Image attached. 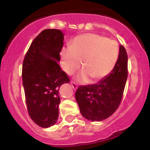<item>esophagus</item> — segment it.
Segmentation results:
<instances>
[{
    "label": "esophagus",
    "mask_w": 150,
    "mask_h": 150,
    "mask_svg": "<svg viewBox=\"0 0 150 150\" xmlns=\"http://www.w3.org/2000/svg\"><path fill=\"white\" fill-rule=\"evenodd\" d=\"M71 86H72L73 90H76V89L78 88V86H77V85L75 84L74 82H71Z\"/></svg>",
    "instance_id": "esophagus-1"
}]
</instances>
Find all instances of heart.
<instances>
[{
	"instance_id": "heart-1",
	"label": "heart",
	"mask_w": 150,
	"mask_h": 150,
	"mask_svg": "<svg viewBox=\"0 0 150 150\" xmlns=\"http://www.w3.org/2000/svg\"><path fill=\"white\" fill-rule=\"evenodd\" d=\"M119 50L115 40L96 33L75 37L69 47L61 50V66L67 75L79 69L82 60L83 69L77 75L80 83H87L105 78L112 71L118 59Z\"/></svg>"
}]
</instances>
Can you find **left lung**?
<instances>
[{
	"label": "left lung",
	"instance_id": "1",
	"mask_svg": "<svg viewBox=\"0 0 150 150\" xmlns=\"http://www.w3.org/2000/svg\"><path fill=\"white\" fill-rule=\"evenodd\" d=\"M128 78V56L120 45L114 69L98 83L81 86L75 99L83 117L91 121H102L116 111L121 102Z\"/></svg>",
	"mask_w": 150,
	"mask_h": 150
}]
</instances>
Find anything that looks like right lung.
Segmentation results:
<instances>
[{"label":"right lung","mask_w":150,"mask_h":150,"mask_svg":"<svg viewBox=\"0 0 150 150\" xmlns=\"http://www.w3.org/2000/svg\"><path fill=\"white\" fill-rule=\"evenodd\" d=\"M59 30H44L34 39L22 65V82L29 115L38 125L49 128L59 117V90L69 83L59 65L64 45Z\"/></svg>","instance_id":"obj_1"}]
</instances>
